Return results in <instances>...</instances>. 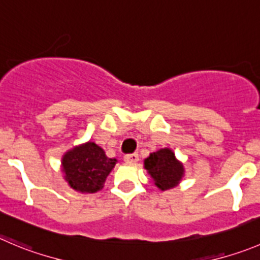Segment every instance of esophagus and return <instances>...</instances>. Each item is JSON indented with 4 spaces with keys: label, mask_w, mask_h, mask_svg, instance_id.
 <instances>
[{
    "label": "esophagus",
    "mask_w": 260,
    "mask_h": 260,
    "mask_svg": "<svg viewBox=\"0 0 260 260\" xmlns=\"http://www.w3.org/2000/svg\"><path fill=\"white\" fill-rule=\"evenodd\" d=\"M123 160L126 163H137L139 160V154L138 153H132V154H126L123 157Z\"/></svg>",
    "instance_id": "1"
}]
</instances>
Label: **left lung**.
Returning a JSON list of instances; mask_svg holds the SVG:
<instances>
[{"label": "left lung", "instance_id": "obj_1", "mask_svg": "<svg viewBox=\"0 0 260 260\" xmlns=\"http://www.w3.org/2000/svg\"><path fill=\"white\" fill-rule=\"evenodd\" d=\"M144 167L154 181V185L163 190L177 186L184 176V166L176 159L175 153L170 148H163L150 153L144 160Z\"/></svg>", "mask_w": 260, "mask_h": 260}]
</instances>
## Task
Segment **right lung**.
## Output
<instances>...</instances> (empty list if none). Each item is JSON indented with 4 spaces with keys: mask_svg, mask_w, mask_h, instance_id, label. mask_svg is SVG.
Segmentation results:
<instances>
[{
    "mask_svg": "<svg viewBox=\"0 0 260 260\" xmlns=\"http://www.w3.org/2000/svg\"><path fill=\"white\" fill-rule=\"evenodd\" d=\"M117 159L106 155L93 142L74 147L63 154L62 172L70 187L80 192H97L115 167Z\"/></svg>",
    "mask_w": 260,
    "mask_h": 260,
    "instance_id": "right-lung-1",
    "label": "right lung"
}]
</instances>
